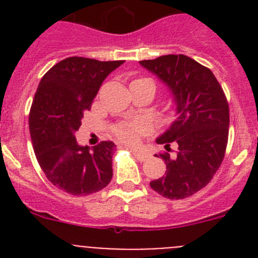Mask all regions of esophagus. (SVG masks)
<instances>
[{
  "label": "esophagus",
  "instance_id": "34e87169",
  "mask_svg": "<svg viewBox=\"0 0 258 258\" xmlns=\"http://www.w3.org/2000/svg\"><path fill=\"white\" fill-rule=\"evenodd\" d=\"M132 152H133V155L136 156L137 160H140V161H145L146 159L149 157V156H147V154L138 151V150H136V149H132Z\"/></svg>",
  "mask_w": 258,
  "mask_h": 258
}]
</instances>
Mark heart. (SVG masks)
<instances>
[{
    "label": "heart",
    "instance_id": "1",
    "mask_svg": "<svg viewBox=\"0 0 258 258\" xmlns=\"http://www.w3.org/2000/svg\"><path fill=\"white\" fill-rule=\"evenodd\" d=\"M141 80V79H140ZM151 127L145 120H133V121L122 122L113 129V133L118 140L127 145H137L141 138L146 134H149Z\"/></svg>",
    "mask_w": 258,
    "mask_h": 258
}]
</instances>
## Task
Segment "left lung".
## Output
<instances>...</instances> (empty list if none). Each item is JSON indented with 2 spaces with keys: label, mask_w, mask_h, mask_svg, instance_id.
Returning a JSON list of instances; mask_svg holds the SVG:
<instances>
[{
  "label": "left lung",
  "mask_w": 258,
  "mask_h": 258,
  "mask_svg": "<svg viewBox=\"0 0 258 258\" xmlns=\"http://www.w3.org/2000/svg\"><path fill=\"white\" fill-rule=\"evenodd\" d=\"M140 63L169 86L178 115L156 141L166 151H172L173 142L177 151L173 156L159 154L166 172L150 186L166 199H184L206 187L225 157L230 124L226 95L208 67L182 54Z\"/></svg>",
  "instance_id": "obj_1"
}]
</instances>
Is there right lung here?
<instances>
[{
	"label": "right lung",
	"instance_id": "add662e5",
	"mask_svg": "<svg viewBox=\"0 0 258 258\" xmlns=\"http://www.w3.org/2000/svg\"><path fill=\"white\" fill-rule=\"evenodd\" d=\"M122 63L71 56L50 68L38 84L28 120L36 159L47 179L71 195L98 192L112 178L115 143L103 141L89 151L77 145L75 132L104 79Z\"/></svg>",
	"mask_w": 258,
	"mask_h": 258
}]
</instances>
